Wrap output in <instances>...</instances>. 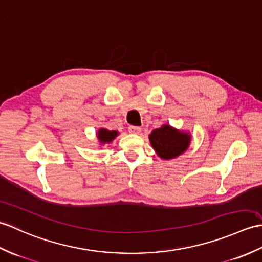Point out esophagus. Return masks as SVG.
Here are the masks:
<instances>
[{
	"label": "esophagus",
	"instance_id": "1",
	"mask_svg": "<svg viewBox=\"0 0 262 262\" xmlns=\"http://www.w3.org/2000/svg\"><path fill=\"white\" fill-rule=\"evenodd\" d=\"M129 132L130 133H135V135H138V133L141 132V127L140 126L131 125V126H129Z\"/></svg>",
	"mask_w": 262,
	"mask_h": 262
}]
</instances>
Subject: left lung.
Returning a JSON list of instances; mask_svg holds the SVG:
<instances>
[{
  "mask_svg": "<svg viewBox=\"0 0 262 262\" xmlns=\"http://www.w3.org/2000/svg\"><path fill=\"white\" fill-rule=\"evenodd\" d=\"M151 147L162 160L175 159L188 149L191 135L188 131L178 130L169 124H162L149 135Z\"/></svg>",
  "mask_w": 262,
  "mask_h": 262,
  "instance_id": "obj_1",
  "label": "left lung"
}]
</instances>
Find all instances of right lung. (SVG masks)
I'll return each instance as SVG.
<instances>
[{"instance_id": "obj_1", "label": "right lung", "mask_w": 262, "mask_h": 262, "mask_svg": "<svg viewBox=\"0 0 262 262\" xmlns=\"http://www.w3.org/2000/svg\"><path fill=\"white\" fill-rule=\"evenodd\" d=\"M118 136H119V131L107 130V129H105V127H100L96 133L98 143H100L101 146L111 143Z\"/></svg>"}]
</instances>
